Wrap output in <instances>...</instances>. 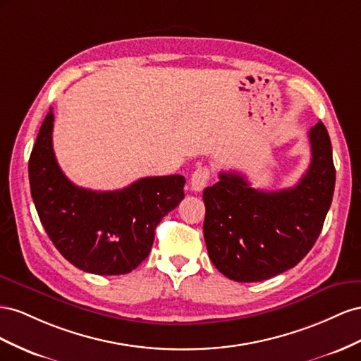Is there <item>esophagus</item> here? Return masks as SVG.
<instances>
[{
  "mask_svg": "<svg viewBox=\"0 0 361 361\" xmlns=\"http://www.w3.org/2000/svg\"><path fill=\"white\" fill-rule=\"evenodd\" d=\"M210 180V169L209 168H198L192 173L190 178V188L195 192H201Z\"/></svg>",
  "mask_w": 361,
  "mask_h": 361,
  "instance_id": "1",
  "label": "esophagus"
}]
</instances>
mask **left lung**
<instances>
[{
	"instance_id": "1",
	"label": "left lung",
	"mask_w": 361,
	"mask_h": 361,
	"mask_svg": "<svg viewBox=\"0 0 361 361\" xmlns=\"http://www.w3.org/2000/svg\"><path fill=\"white\" fill-rule=\"evenodd\" d=\"M312 161L293 188L264 192L239 172H221L204 189V239L212 263L239 283L269 280L300 263L322 231L336 169L322 122L308 131Z\"/></svg>"
}]
</instances>
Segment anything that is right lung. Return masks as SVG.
Returning a JSON list of instances; mask_svg holds the SVG:
<instances>
[{
	"instance_id": "obj_1",
	"label": "right lung",
	"mask_w": 361,
	"mask_h": 361,
	"mask_svg": "<svg viewBox=\"0 0 361 361\" xmlns=\"http://www.w3.org/2000/svg\"><path fill=\"white\" fill-rule=\"evenodd\" d=\"M53 122L49 109L28 160L30 189L48 238L81 271L131 272L148 257L163 216L184 198L186 178L147 177L111 192L78 188L56 160Z\"/></svg>"
}]
</instances>
